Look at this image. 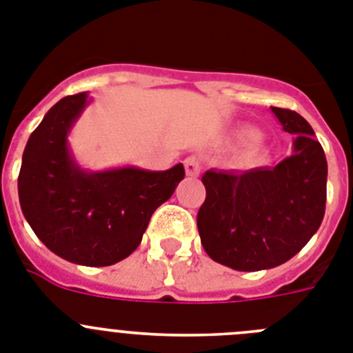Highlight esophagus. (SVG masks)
Masks as SVG:
<instances>
[{"label": "esophagus", "instance_id": "esophagus-1", "mask_svg": "<svg viewBox=\"0 0 353 353\" xmlns=\"http://www.w3.org/2000/svg\"><path fill=\"white\" fill-rule=\"evenodd\" d=\"M183 166H185V173L189 174V176H198V174L201 173L203 164H201V159H199L198 155H189V157L183 161Z\"/></svg>", "mask_w": 353, "mask_h": 353}]
</instances>
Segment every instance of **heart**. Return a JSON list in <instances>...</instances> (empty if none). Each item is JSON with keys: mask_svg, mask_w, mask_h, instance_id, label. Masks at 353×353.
Wrapping results in <instances>:
<instances>
[{"mask_svg": "<svg viewBox=\"0 0 353 353\" xmlns=\"http://www.w3.org/2000/svg\"><path fill=\"white\" fill-rule=\"evenodd\" d=\"M240 138L244 139V141H254V139H256V132H252V130H244V132L240 134Z\"/></svg>", "mask_w": 353, "mask_h": 353, "instance_id": "obj_1", "label": "heart"}]
</instances>
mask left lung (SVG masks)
<instances>
[{
    "instance_id": "obj_1",
    "label": "left lung",
    "mask_w": 353,
    "mask_h": 353,
    "mask_svg": "<svg viewBox=\"0 0 353 353\" xmlns=\"http://www.w3.org/2000/svg\"><path fill=\"white\" fill-rule=\"evenodd\" d=\"M293 154L274 168L203 174L207 198L198 232L214 261L242 272L272 269L293 258L325 214L327 159L311 125L295 111L270 108Z\"/></svg>"
}]
</instances>
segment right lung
Returning <instances> with one entry per match:
<instances>
[{
  "label": "right lung",
  "mask_w": 353,
  "mask_h": 353,
  "mask_svg": "<svg viewBox=\"0 0 353 353\" xmlns=\"http://www.w3.org/2000/svg\"><path fill=\"white\" fill-rule=\"evenodd\" d=\"M88 102V93L63 97L31 132L19 171V201L31 230L54 254L108 267L138 249L150 217L171 198L185 170L182 164L166 171L81 170L67 136Z\"/></svg>",
  "instance_id": "1"
}]
</instances>
